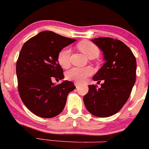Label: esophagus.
I'll use <instances>...</instances> for the list:
<instances>
[{
    "label": "esophagus",
    "mask_w": 149,
    "mask_h": 149,
    "mask_svg": "<svg viewBox=\"0 0 149 149\" xmlns=\"http://www.w3.org/2000/svg\"><path fill=\"white\" fill-rule=\"evenodd\" d=\"M74 84H75V86H76V88H78V87L81 85V83H79V82H78V81H75Z\"/></svg>",
    "instance_id": "esophagus-1"
}]
</instances>
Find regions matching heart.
I'll return each mask as SVG.
<instances>
[{
    "instance_id": "b5f03b06",
    "label": "heart",
    "mask_w": 149,
    "mask_h": 149,
    "mask_svg": "<svg viewBox=\"0 0 149 149\" xmlns=\"http://www.w3.org/2000/svg\"><path fill=\"white\" fill-rule=\"evenodd\" d=\"M77 47L90 59L97 58L100 55V49L98 47L87 40H83L78 43ZM70 49L68 47L63 48L58 53L57 61L59 65L63 68H68L70 66ZM93 70L90 66L84 68H73L66 72L65 77L68 80L81 82L84 81L87 77L91 76Z\"/></svg>"
}]
</instances>
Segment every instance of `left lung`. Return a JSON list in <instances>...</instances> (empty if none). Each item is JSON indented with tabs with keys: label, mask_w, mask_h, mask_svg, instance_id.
Segmentation results:
<instances>
[{
	"label": "left lung",
	"mask_w": 149,
	"mask_h": 149,
	"mask_svg": "<svg viewBox=\"0 0 149 149\" xmlns=\"http://www.w3.org/2000/svg\"><path fill=\"white\" fill-rule=\"evenodd\" d=\"M91 42L102 51L105 61L93 80L103 81V84L99 88L88 86L84 102L93 115L106 118L119 112L128 100L136 82V60L130 48L120 40L99 37Z\"/></svg>",
	"instance_id": "1"
}]
</instances>
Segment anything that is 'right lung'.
Segmentation results:
<instances>
[{"label":"right lung","mask_w":149,"mask_h":149,"mask_svg":"<svg viewBox=\"0 0 149 149\" xmlns=\"http://www.w3.org/2000/svg\"><path fill=\"white\" fill-rule=\"evenodd\" d=\"M76 41L50 31L31 37L24 44L16 62L19 95L34 115L51 118L63 110L73 83L64 81L55 85L53 79H64L63 70L57 61L61 50Z\"/></svg>","instance_id":"right-lung-1"}]
</instances>
